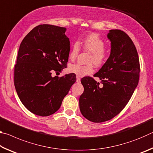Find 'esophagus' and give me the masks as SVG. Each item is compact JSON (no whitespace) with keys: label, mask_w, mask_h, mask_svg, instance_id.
Here are the masks:
<instances>
[{"label":"esophagus","mask_w":153,"mask_h":153,"mask_svg":"<svg viewBox=\"0 0 153 153\" xmlns=\"http://www.w3.org/2000/svg\"><path fill=\"white\" fill-rule=\"evenodd\" d=\"M80 79H81V78L79 76H76V82H80Z\"/></svg>","instance_id":"obj_1"}]
</instances>
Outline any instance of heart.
Segmentation results:
<instances>
[{
	"label": "heart",
	"mask_w": 153,
	"mask_h": 153,
	"mask_svg": "<svg viewBox=\"0 0 153 153\" xmlns=\"http://www.w3.org/2000/svg\"><path fill=\"white\" fill-rule=\"evenodd\" d=\"M84 51L90 53L87 60V65H81L79 63L71 64L68 67V71L76 76L83 77L90 75L94 71V65L100 67L104 65L108 57V52L106 49L105 42L96 33H90L83 39L74 42L71 46V48L69 55V58L71 61H74L77 58L79 53L80 47Z\"/></svg>",
	"instance_id": "b5f03b06"
}]
</instances>
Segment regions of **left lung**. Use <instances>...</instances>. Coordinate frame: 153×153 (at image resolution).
Here are the masks:
<instances>
[{
  "label": "left lung",
  "mask_w": 153,
  "mask_h": 153,
  "mask_svg": "<svg viewBox=\"0 0 153 153\" xmlns=\"http://www.w3.org/2000/svg\"><path fill=\"white\" fill-rule=\"evenodd\" d=\"M107 37L111 43L110 56L94 75L103 86L91 77L81 79L84 90L79 97V109L94 123L110 120L123 109L138 86L140 71L138 52L129 36L120 30H111Z\"/></svg>",
  "instance_id": "left-lung-1"
}]
</instances>
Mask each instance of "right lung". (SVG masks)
Here are the masks:
<instances>
[{
	"instance_id": "1",
	"label": "right lung",
	"mask_w": 153,
	"mask_h": 153,
	"mask_svg": "<svg viewBox=\"0 0 153 153\" xmlns=\"http://www.w3.org/2000/svg\"><path fill=\"white\" fill-rule=\"evenodd\" d=\"M66 28L42 24L35 27L21 43L15 65L14 84L25 108L46 117L60 108L76 81L74 74L52 77L68 61L70 42Z\"/></svg>"
}]
</instances>
